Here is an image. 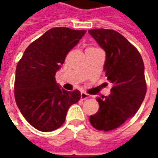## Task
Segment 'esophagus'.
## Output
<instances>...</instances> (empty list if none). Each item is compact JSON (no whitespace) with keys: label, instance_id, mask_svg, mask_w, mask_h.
<instances>
[{"label":"esophagus","instance_id":"obj_1","mask_svg":"<svg viewBox=\"0 0 158 158\" xmlns=\"http://www.w3.org/2000/svg\"><path fill=\"white\" fill-rule=\"evenodd\" d=\"M80 96H81V100H85V99H87V98H89V94H87V93H85V92H81V95H80Z\"/></svg>","mask_w":158,"mask_h":158}]
</instances>
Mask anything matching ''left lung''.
<instances>
[{
	"instance_id": "left-lung-1",
	"label": "left lung",
	"mask_w": 158,
	"mask_h": 158,
	"mask_svg": "<svg viewBox=\"0 0 158 158\" xmlns=\"http://www.w3.org/2000/svg\"><path fill=\"white\" fill-rule=\"evenodd\" d=\"M88 32L106 52L103 70L113 84L109 96L97 97L99 110L89 122L95 129L110 131L132 118L141 106L146 93L144 62L138 50L115 30Z\"/></svg>"
}]
</instances>
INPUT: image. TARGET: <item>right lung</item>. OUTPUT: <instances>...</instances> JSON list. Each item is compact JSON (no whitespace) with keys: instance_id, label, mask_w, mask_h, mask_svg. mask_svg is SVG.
I'll use <instances>...</instances> for the list:
<instances>
[{"instance_id":"obj_1","label":"right lung","mask_w":158,"mask_h":158,"mask_svg":"<svg viewBox=\"0 0 158 158\" xmlns=\"http://www.w3.org/2000/svg\"><path fill=\"white\" fill-rule=\"evenodd\" d=\"M86 30L52 28L27 47L17 65L14 96L24 118L42 132L57 129L71 105L80 99L78 89L67 91L56 82V73Z\"/></svg>"}]
</instances>
